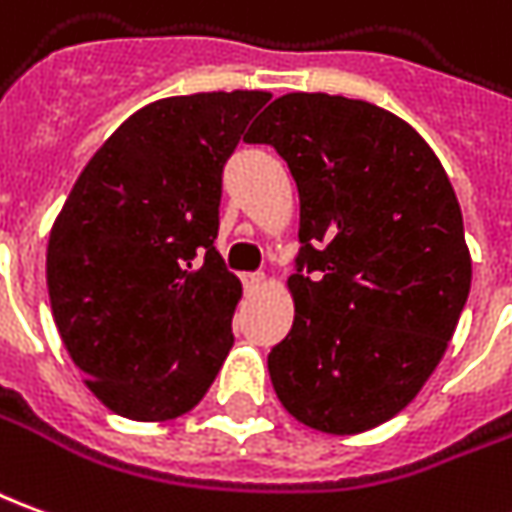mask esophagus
<instances>
[{
	"label": "esophagus",
	"mask_w": 512,
	"mask_h": 512,
	"mask_svg": "<svg viewBox=\"0 0 512 512\" xmlns=\"http://www.w3.org/2000/svg\"><path fill=\"white\" fill-rule=\"evenodd\" d=\"M241 282H244L246 291H257V288L266 282V277H263L260 271H249V274H244V277H241Z\"/></svg>",
	"instance_id": "obj_1"
}]
</instances>
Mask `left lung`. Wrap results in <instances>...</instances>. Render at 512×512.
<instances>
[{"label": "left lung", "instance_id": "1", "mask_svg": "<svg viewBox=\"0 0 512 512\" xmlns=\"http://www.w3.org/2000/svg\"><path fill=\"white\" fill-rule=\"evenodd\" d=\"M244 141L274 146L299 191L296 316L271 385L313 430H371L416 399L466 307L455 188L410 124L360 99L285 94Z\"/></svg>", "mask_w": 512, "mask_h": 512}]
</instances>
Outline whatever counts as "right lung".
Masks as SVG:
<instances>
[{
  "instance_id": "obj_1",
  "label": "right lung",
  "mask_w": 512,
  "mask_h": 512,
  "mask_svg": "<svg viewBox=\"0 0 512 512\" xmlns=\"http://www.w3.org/2000/svg\"><path fill=\"white\" fill-rule=\"evenodd\" d=\"M266 91L141 107L82 169L46 249L57 332L132 421L199 405L232 346L241 282L216 252L221 174Z\"/></svg>"
}]
</instances>
